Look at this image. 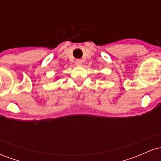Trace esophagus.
Here are the masks:
<instances>
[{
	"mask_svg": "<svg viewBox=\"0 0 161 161\" xmlns=\"http://www.w3.org/2000/svg\"><path fill=\"white\" fill-rule=\"evenodd\" d=\"M75 64H76L77 66L82 65V60H80V59H76V60H75Z\"/></svg>",
	"mask_w": 161,
	"mask_h": 161,
	"instance_id": "obj_1",
	"label": "esophagus"
}]
</instances>
